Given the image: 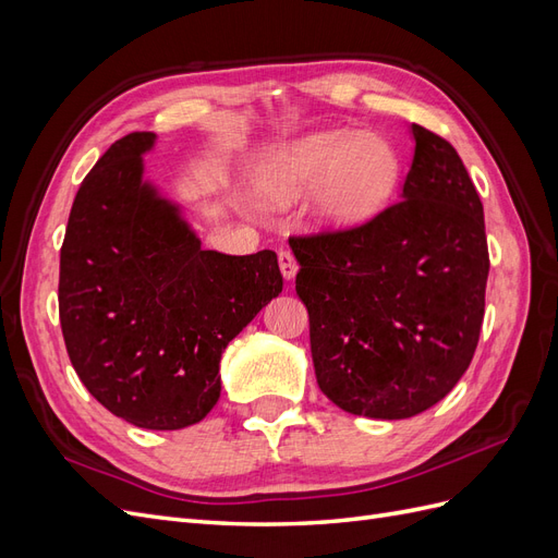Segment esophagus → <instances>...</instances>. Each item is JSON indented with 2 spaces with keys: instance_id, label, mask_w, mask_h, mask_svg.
<instances>
[{
  "instance_id": "1",
  "label": "esophagus",
  "mask_w": 558,
  "mask_h": 558,
  "mask_svg": "<svg viewBox=\"0 0 558 558\" xmlns=\"http://www.w3.org/2000/svg\"><path fill=\"white\" fill-rule=\"evenodd\" d=\"M277 258H279V269H281L283 279L291 281V279L298 275V260H295V256H293L291 251L281 248V251L277 253Z\"/></svg>"
}]
</instances>
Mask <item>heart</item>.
I'll return each instance as SVG.
<instances>
[{
    "mask_svg": "<svg viewBox=\"0 0 558 558\" xmlns=\"http://www.w3.org/2000/svg\"><path fill=\"white\" fill-rule=\"evenodd\" d=\"M400 174V158L386 140L356 130H330L310 134L269 158L256 177V193L272 205H286L318 183L316 221L351 230L386 209Z\"/></svg>",
    "mask_w": 558,
    "mask_h": 558,
    "instance_id": "b5f03b06",
    "label": "heart"
}]
</instances>
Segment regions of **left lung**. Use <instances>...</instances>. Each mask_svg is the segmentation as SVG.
<instances>
[{
    "mask_svg": "<svg viewBox=\"0 0 558 558\" xmlns=\"http://www.w3.org/2000/svg\"><path fill=\"white\" fill-rule=\"evenodd\" d=\"M402 199L351 230L291 238L318 388L369 418L440 402L480 342L488 248L484 209L456 148L412 123Z\"/></svg>",
    "mask_w": 558,
    "mask_h": 558,
    "instance_id": "left-lung-1",
    "label": "left lung"
}]
</instances>
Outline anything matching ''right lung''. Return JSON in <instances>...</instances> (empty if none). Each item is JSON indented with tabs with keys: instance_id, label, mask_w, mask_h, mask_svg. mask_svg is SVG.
I'll return each instance as SVG.
<instances>
[{
	"instance_id": "add662e5",
	"label": "right lung",
	"mask_w": 558,
	"mask_h": 558,
	"mask_svg": "<svg viewBox=\"0 0 558 558\" xmlns=\"http://www.w3.org/2000/svg\"><path fill=\"white\" fill-rule=\"evenodd\" d=\"M154 132L109 146L83 179L60 248V326L78 379L148 430L205 418L221 396L223 351L281 293L275 251H205L146 183Z\"/></svg>"
}]
</instances>
